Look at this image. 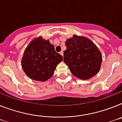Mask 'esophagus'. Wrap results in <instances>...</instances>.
I'll return each mask as SVG.
<instances>
[{
  "mask_svg": "<svg viewBox=\"0 0 122 122\" xmlns=\"http://www.w3.org/2000/svg\"><path fill=\"white\" fill-rule=\"evenodd\" d=\"M60 55H62V56H63V55H64V53H63V51H61L60 52Z\"/></svg>",
  "mask_w": 122,
  "mask_h": 122,
  "instance_id": "34e87169",
  "label": "esophagus"
}]
</instances>
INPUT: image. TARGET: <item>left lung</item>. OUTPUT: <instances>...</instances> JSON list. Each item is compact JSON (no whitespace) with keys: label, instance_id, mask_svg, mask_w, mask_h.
<instances>
[{"label":"left lung","instance_id":"left-lung-1","mask_svg":"<svg viewBox=\"0 0 122 122\" xmlns=\"http://www.w3.org/2000/svg\"><path fill=\"white\" fill-rule=\"evenodd\" d=\"M64 62L75 77L89 79L99 72L102 64L101 51L89 39L74 35L67 39Z\"/></svg>","mask_w":122,"mask_h":122}]
</instances>
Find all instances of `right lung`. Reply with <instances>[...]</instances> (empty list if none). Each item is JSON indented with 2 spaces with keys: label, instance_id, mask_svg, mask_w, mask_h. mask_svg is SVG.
Returning a JSON list of instances; mask_svg holds the SVG:
<instances>
[{
  "label": "right lung",
  "instance_id": "1",
  "mask_svg": "<svg viewBox=\"0 0 122 122\" xmlns=\"http://www.w3.org/2000/svg\"><path fill=\"white\" fill-rule=\"evenodd\" d=\"M63 56L56 53L55 46L50 41L41 36L31 41L25 50L21 59V67L30 79L46 81L54 74Z\"/></svg>",
  "mask_w": 122,
  "mask_h": 122
}]
</instances>
